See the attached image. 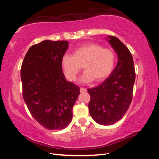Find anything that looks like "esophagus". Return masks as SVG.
<instances>
[{"label": "esophagus", "mask_w": 159, "mask_h": 159, "mask_svg": "<svg viewBox=\"0 0 159 159\" xmlns=\"http://www.w3.org/2000/svg\"><path fill=\"white\" fill-rule=\"evenodd\" d=\"M86 91H87V89H86V88H80V93H85Z\"/></svg>", "instance_id": "esophagus-1"}]
</instances>
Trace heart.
<instances>
[{
  "label": "heart",
  "instance_id": "1",
  "mask_svg": "<svg viewBox=\"0 0 159 159\" xmlns=\"http://www.w3.org/2000/svg\"><path fill=\"white\" fill-rule=\"evenodd\" d=\"M115 62L113 50L95 43L80 45L74 50L73 55L66 54L61 60L64 75L71 81L76 79L83 66L85 72L80 80L83 83L103 81L111 74Z\"/></svg>",
  "mask_w": 159,
  "mask_h": 159
}]
</instances>
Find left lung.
Returning <instances> with one entry per match:
<instances>
[{
    "mask_svg": "<svg viewBox=\"0 0 159 159\" xmlns=\"http://www.w3.org/2000/svg\"><path fill=\"white\" fill-rule=\"evenodd\" d=\"M109 43L118 55V63L110 76L97 87L88 89L90 95V114L99 124L112 125L121 119L133 99L135 80L133 56L127 47L115 36Z\"/></svg>",
    "mask_w": 159,
    "mask_h": 159,
    "instance_id": "left-lung-1",
    "label": "left lung"
}]
</instances>
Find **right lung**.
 <instances>
[{"label":"right lung","instance_id":"1","mask_svg":"<svg viewBox=\"0 0 159 159\" xmlns=\"http://www.w3.org/2000/svg\"><path fill=\"white\" fill-rule=\"evenodd\" d=\"M66 41H43L32 45L21 67L22 95L32 116L48 130H62L71 123L80 88L67 81L61 60Z\"/></svg>","mask_w":159,"mask_h":159}]
</instances>
